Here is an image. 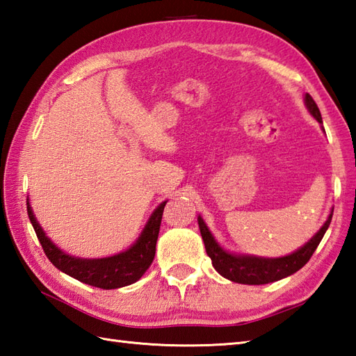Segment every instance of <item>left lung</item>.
<instances>
[{"label":"left lung","mask_w":356,"mask_h":356,"mask_svg":"<svg viewBox=\"0 0 356 356\" xmlns=\"http://www.w3.org/2000/svg\"><path fill=\"white\" fill-rule=\"evenodd\" d=\"M305 104L309 113H311L320 124H323L321 113L318 107H316L315 101L312 99V96L309 93H306L305 96ZM332 214H334V209L330 211L327 220L321 226V229L316 232L305 246H301L289 255L278 257V259H264V257L231 254L228 251H225V249L217 243L213 234L209 232L208 226L203 222V218L200 216L197 220L207 254L211 261H213V266L218 274L231 280L234 283L266 284L272 282H278V280H282L284 277H289L305 266L309 259L312 257V254L315 252V249L318 248L324 234H326L332 220Z\"/></svg>","instance_id":"1"}]
</instances>
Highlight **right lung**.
Listing matches in <instances>:
<instances>
[{"label":"right lung","instance_id":"add662e5","mask_svg":"<svg viewBox=\"0 0 356 356\" xmlns=\"http://www.w3.org/2000/svg\"><path fill=\"white\" fill-rule=\"evenodd\" d=\"M165 205L166 202H162L154 209L140 237L136 240V243L131 248L113 257H105V259H79V257L63 252L45 236L40 223L36 222L33 211L29 205V199L27 214L36 232V237L40 240L47 259L53 263V266L86 284L101 287V289H118V287H124L138 282L153 263Z\"/></svg>","mask_w":356,"mask_h":356}]
</instances>
